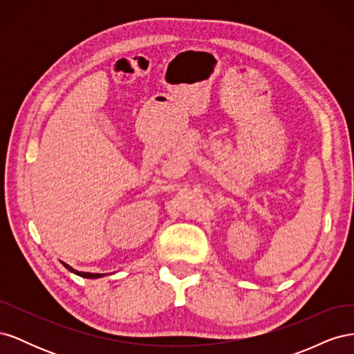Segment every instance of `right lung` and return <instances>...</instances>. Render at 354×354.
<instances>
[{
	"label": "right lung",
	"instance_id": "1",
	"mask_svg": "<svg viewBox=\"0 0 354 354\" xmlns=\"http://www.w3.org/2000/svg\"><path fill=\"white\" fill-rule=\"evenodd\" d=\"M62 264L65 266L69 272H72V273H75V274H78V276H81V277H87V279H99V277H103V276H104V273H88V272H78V270H75L73 267H71L69 264L63 263V261H62Z\"/></svg>",
	"mask_w": 354,
	"mask_h": 354
}]
</instances>
